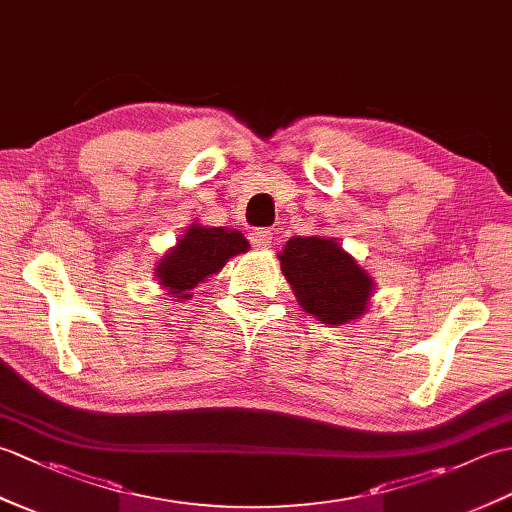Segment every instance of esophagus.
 <instances>
[{"label":"esophagus","mask_w":512,"mask_h":512,"mask_svg":"<svg viewBox=\"0 0 512 512\" xmlns=\"http://www.w3.org/2000/svg\"><path fill=\"white\" fill-rule=\"evenodd\" d=\"M250 242L257 248H270L273 246V233H270L268 228H253V231H250Z\"/></svg>","instance_id":"34e87169"}]
</instances>
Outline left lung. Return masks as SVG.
<instances>
[{
  "label": "left lung",
  "instance_id": "left-lung-1",
  "mask_svg": "<svg viewBox=\"0 0 512 512\" xmlns=\"http://www.w3.org/2000/svg\"><path fill=\"white\" fill-rule=\"evenodd\" d=\"M281 270L299 306L328 325L354 321L367 310L374 279L332 237H292L279 253Z\"/></svg>",
  "mask_w": 512,
  "mask_h": 512
}]
</instances>
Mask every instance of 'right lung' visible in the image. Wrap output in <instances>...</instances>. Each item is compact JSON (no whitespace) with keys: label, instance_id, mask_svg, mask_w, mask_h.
Returning <instances> with one entry per match:
<instances>
[{"label":"right lung","instance_id":"right-lung-1","mask_svg":"<svg viewBox=\"0 0 512 512\" xmlns=\"http://www.w3.org/2000/svg\"><path fill=\"white\" fill-rule=\"evenodd\" d=\"M246 237L235 228L191 224L178 244L160 259L156 277L167 295L189 299V292L202 284L206 277L220 273L228 259L246 253Z\"/></svg>","mask_w":512,"mask_h":512}]
</instances>
